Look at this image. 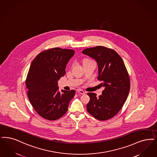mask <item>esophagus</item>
<instances>
[{
  "label": "esophagus",
  "instance_id": "1",
  "mask_svg": "<svg viewBox=\"0 0 157 157\" xmlns=\"http://www.w3.org/2000/svg\"><path fill=\"white\" fill-rule=\"evenodd\" d=\"M77 92H78L79 94H85V91H83V90L80 89H78V90H77Z\"/></svg>",
  "mask_w": 157,
  "mask_h": 157
}]
</instances>
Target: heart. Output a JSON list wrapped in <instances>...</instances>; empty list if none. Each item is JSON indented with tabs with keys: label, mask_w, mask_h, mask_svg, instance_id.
Listing matches in <instances>:
<instances>
[{
	"label": "heart",
	"mask_w": 157,
	"mask_h": 157,
	"mask_svg": "<svg viewBox=\"0 0 157 157\" xmlns=\"http://www.w3.org/2000/svg\"><path fill=\"white\" fill-rule=\"evenodd\" d=\"M86 60H89V59H85L83 61H86Z\"/></svg>",
	"instance_id": "1"
}]
</instances>
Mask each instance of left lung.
Wrapping results in <instances>:
<instances>
[{"label": "left lung", "mask_w": 157, "mask_h": 157, "mask_svg": "<svg viewBox=\"0 0 157 157\" xmlns=\"http://www.w3.org/2000/svg\"><path fill=\"white\" fill-rule=\"evenodd\" d=\"M82 53L98 63V79L105 88L99 97L94 93H88L90 101L87 110L96 119H110L123 106L130 91V78L124 63L115 51L103 46L86 48Z\"/></svg>", "instance_id": "left-lung-1"}]
</instances>
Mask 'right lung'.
<instances>
[{
  "instance_id": "1",
  "label": "right lung",
  "mask_w": 157,
  "mask_h": 157,
  "mask_svg": "<svg viewBox=\"0 0 157 157\" xmlns=\"http://www.w3.org/2000/svg\"><path fill=\"white\" fill-rule=\"evenodd\" d=\"M69 49L54 48L43 51L33 59L25 80L32 106L44 119L56 120L68 110L75 91L58 90V81L65 74L66 65L74 55Z\"/></svg>"
}]
</instances>
